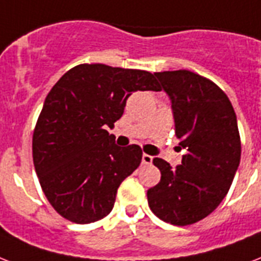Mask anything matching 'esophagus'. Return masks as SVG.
Instances as JSON below:
<instances>
[{"mask_svg": "<svg viewBox=\"0 0 261 261\" xmlns=\"http://www.w3.org/2000/svg\"><path fill=\"white\" fill-rule=\"evenodd\" d=\"M152 162V156L149 155V154H143L142 155V164L145 165H150Z\"/></svg>", "mask_w": 261, "mask_h": 261, "instance_id": "obj_1", "label": "esophagus"}]
</instances>
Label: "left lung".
Masks as SVG:
<instances>
[{
	"mask_svg": "<svg viewBox=\"0 0 261 261\" xmlns=\"http://www.w3.org/2000/svg\"><path fill=\"white\" fill-rule=\"evenodd\" d=\"M169 95L175 135L186 150L173 167L154 158L161 181L147 190L156 217L173 225H190L211 215L229 190L240 164L241 142L232 103L225 92L194 72H155Z\"/></svg>",
	"mask_w": 261,
	"mask_h": 261,
	"instance_id": "1",
	"label": "left lung"
}]
</instances>
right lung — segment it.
<instances>
[{"instance_id":"obj_1","label":"right lung","mask_w":261,"mask_h":261,"mask_svg":"<svg viewBox=\"0 0 261 261\" xmlns=\"http://www.w3.org/2000/svg\"><path fill=\"white\" fill-rule=\"evenodd\" d=\"M135 91L161 87L147 71L80 64L46 95L33 133V164L42 192L64 219L90 224L106 217L119 185L141 164L139 146L119 147L106 130Z\"/></svg>"}]
</instances>
